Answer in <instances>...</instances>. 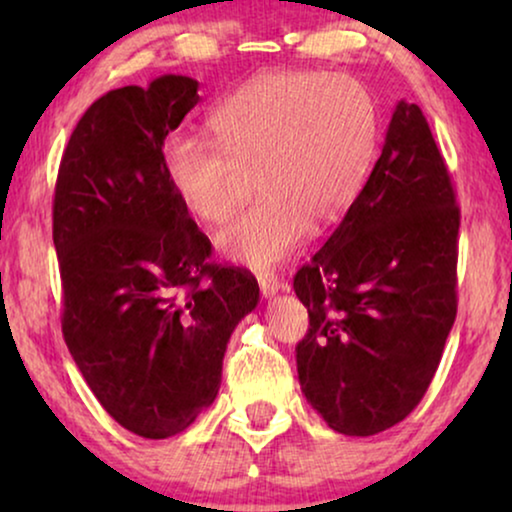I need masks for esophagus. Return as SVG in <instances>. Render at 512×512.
Wrapping results in <instances>:
<instances>
[{
	"instance_id": "1",
	"label": "esophagus",
	"mask_w": 512,
	"mask_h": 512,
	"mask_svg": "<svg viewBox=\"0 0 512 512\" xmlns=\"http://www.w3.org/2000/svg\"><path fill=\"white\" fill-rule=\"evenodd\" d=\"M258 286H261L263 298L277 296L279 289H282V284H279V279H277L275 275H270V272H261V275H258Z\"/></svg>"
}]
</instances>
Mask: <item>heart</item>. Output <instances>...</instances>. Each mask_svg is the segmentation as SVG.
I'll return each mask as SVG.
<instances>
[{"mask_svg": "<svg viewBox=\"0 0 512 512\" xmlns=\"http://www.w3.org/2000/svg\"><path fill=\"white\" fill-rule=\"evenodd\" d=\"M214 142L174 135L165 177L188 212L226 223L244 177L258 200L219 235L230 261L270 270L303 247L310 228L347 212L373 165L380 121L368 88L352 76L293 69L251 79L209 116Z\"/></svg>", "mask_w": 512, "mask_h": 512, "instance_id": "heart-1", "label": "heart"}]
</instances>
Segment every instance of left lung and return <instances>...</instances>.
Wrapping results in <instances>:
<instances>
[{
    "label": "left lung",
    "instance_id": "obj_1",
    "mask_svg": "<svg viewBox=\"0 0 512 512\" xmlns=\"http://www.w3.org/2000/svg\"><path fill=\"white\" fill-rule=\"evenodd\" d=\"M459 207L417 104L391 114L382 156L293 289L307 403L333 431L375 436L417 408L457 317Z\"/></svg>",
    "mask_w": 512,
    "mask_h": 512
}]
</instances>
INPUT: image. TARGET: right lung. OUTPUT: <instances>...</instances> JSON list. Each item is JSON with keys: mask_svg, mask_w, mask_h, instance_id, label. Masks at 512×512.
<instances>
[{"mask_svg": "<svg viewBox=\"0 0 512 512\" xmlns=\"http://www.w3.org/2000/svg\"><path fill=\"white\" fill-rule=\"evenodd\" d=\"M198 100L181 74L109 90L76 123L55 184L69 354L102 408L151 440L214 403L230 335L258 305L247 270L207 261L165 177V139Z\"/></svg>", "mask_w": 512, "mask_h": 512, "instance_id": "right-lung-1", "label": "right lung"}]
</instances>
